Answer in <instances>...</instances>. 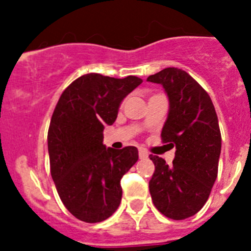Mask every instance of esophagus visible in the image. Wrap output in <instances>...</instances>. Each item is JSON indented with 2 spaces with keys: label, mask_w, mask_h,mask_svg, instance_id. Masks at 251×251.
Masks as SVG:
<instances>
[{
  "label": "esophagus",
  "mask_w": 251,
  "mask_h": 251,
  "mask_svg": "<svg viewBox=\"0 0 251 251\" xmlns=\"http://www.w3.org/2000/svg\"><path fill=\"white\" fill-rule=\"evenodd\" d=\"M138 153H139V158H147L148 157V152L145 150V148H139Z\"/></svg>",
  "instance_id": "esophagus-1"
}]
</instances>
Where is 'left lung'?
<instances>
[{
  "instance_id": "left-lung-1",
  "label": "left lung",
  "mask_w": 251,
  "mask_h": 251,
  "mask_svg": "<svg viewBox=\"0 0 251 251\" xmlns=\"http://www.w3.org/2000/svg\"><path fill=\"white\" fill-rule=\"evenodd\" d=\"M161 84L170 99V113L161 133L163 143L176 147L172 165L151 154L154 174L152 201L161 214L185 220L200 211L217 177L221 133L210 95L182 69L167 68L147 77Z\"/></svg>"
}]
</instances>
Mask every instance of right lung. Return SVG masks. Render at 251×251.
I'll return each mask as SVG.
<instances>
[{"label":"right lung","mask_w":251,"mask_h":251,"mask_svg":"<svg viewBox=\"0 0 251 251\" xmlns=\"http://www.w3.org/2000/svg\"><path fill=\"white\" fill-rule=\"evenodd\" d=\"M142 83L85 74L63 92L48 132L50 172L69 212L84 223L112 216L122 200L121 179L138 161V150L117 151L103 145V130L112 126L124 97Z\"/></svg>","instance_id":"obj_1"}]
</instances>
